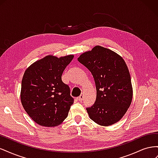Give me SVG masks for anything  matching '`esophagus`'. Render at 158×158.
Here are the masks:
<instances>
[{"label":"esophagus","mask_w":158,"mask_h":158,"mask_svg":"<svg viewBox=\"0 0 158 158\" xmlns=\"http://www.w3.org/2000/svg\"><path fill=\"white\" fill-rule=\"evenodd\" d=\"M83 98H84V95H83V94H81L80 96L77 98V99L78 100L79 102H82V100H83Z\"/></svg>","instance_id":"34e87169"}]
</instances>
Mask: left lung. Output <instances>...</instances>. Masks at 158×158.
Here are the masks:
<instances>
[{
  "label": "left lung",
  "instance_id": "8db88e82",
  "mask_svg": "<svg viewBox=\"0 0 158 158\" xmlns=\"http://www.w3.org/2000/svg\"><path fill=\"white\" fill-rule=\"evenodd\" d=\"M92 73L96 87V99L87 108L89 118L101 126L117 123L130 107L133 95L131 75L121 56L96 45L78 58Z\"/></svg>",
  "mask_w": 158,
  "mask_h": 158
}]
</instances>
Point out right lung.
<instances>
[{
  "mask_svg": "<svg viewBox=\"0 0 158 158\" xmlns=\"http://www.w3.org/2000/svg\"><path fill=\"white\" fill-rule=\"evenodd\" d=\"M74 56L69 55L59 58L49 55L25 70L20 92L22 105L39 125L56 127L67 117L74 99L61 76Z\"/></svg>",
  "mask_w": 158,
  "mask_h": 158,
  "instance_id": "obj_1",
  "label": "right lung"
}]
</instances>
